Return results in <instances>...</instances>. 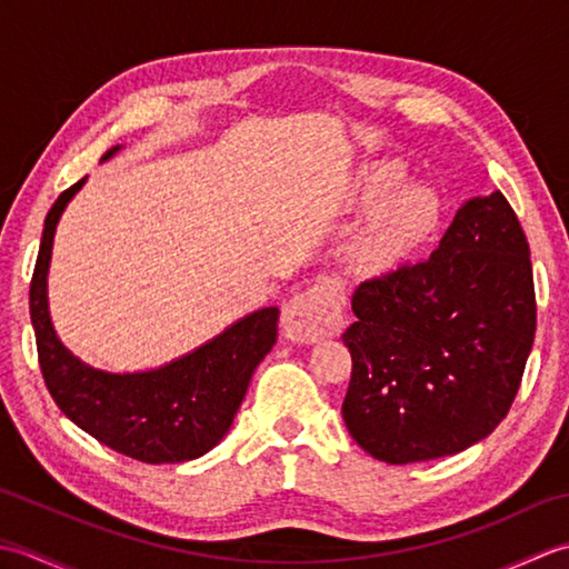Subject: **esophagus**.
Instances as JSON below:
<instances>
[{
	"instance_id": "obj_1",
	"label": "esophagus",
	"mask_w": 569,
	"mask_h": 569,
	"mask_svg": "<svg viewBox=\"0 0 569 569\" xmlns=\"http://www.w3.org/2000/svg\"><path fill=\"white\" fill-rule=\"evenodd\" d=\"M283 335L291 342H318L342 325L340 300L325 286H312L283 306Z\"/></svg>"
}]
</instances>
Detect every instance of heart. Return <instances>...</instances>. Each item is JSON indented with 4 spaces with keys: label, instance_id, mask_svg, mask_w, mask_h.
I'll return each instance as SVG.
<instances>
[{
    "label": "heart",
    "instance_id": "1",
    "mask_svg": "<svg viewBox=\"0 0 569 569\" xmlns=\"http://www.w3.org/2000/svg\"><path fill=\"white\" fill-rule=\"evenodd\" d=\"M398 173L401 168L396 163L373 166L365 176V196L377 198L393 183ZM435 217H438V196L428 186L408 183L398 188L373 212L367 234L361 239V253L371 263H389L410 241L428 232Z\"/></svg>",
    "mask_w": 569,
    "mask_h": 569
}]
</instances>
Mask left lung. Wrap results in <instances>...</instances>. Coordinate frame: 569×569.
Here are the masks:
<instances>
[{
  "instance_id": "1",
  "label": "left lung",
  "mask_w": 569,
  "mask_h": 569,
  "mask_svg": "<svg viewBox=\"0 0 569 569\" xmlns=\"http://www.w3.org/2000/svg\"><path fill=\"white\" fill-rule=\"evenodd\" d=\"M342 418L389 465L467 450L509 413L536 337L530 249L501 192L457 210L428 257L361 283Z\"/></svg>"
}]
</instances>
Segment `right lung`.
I'll list each match as a JSON object with an SVG mask.
<instances>
[{"label": "right lung", "mask_w": 569, "mask_h": 569, "mask_svg": "<svg viewBox=\"0 0 569 569\" xmlns=\"http://www.w3.org/2000/svg\"><path fill=\"white\" fill-rule=\"evenodd\" d=\"M117 149H110V159ZM84 178L58 196L43 222L31 276L29 310L48 393L94 440L147 465L196 459L224 438L247 393L253 369L278 337V310L263 308L239 320L196 352L143 373H107L84 367L60 345L48 318L46 273L58 217Z\"/></svg>", "instance_id": "add662e5"}]
</instances>
